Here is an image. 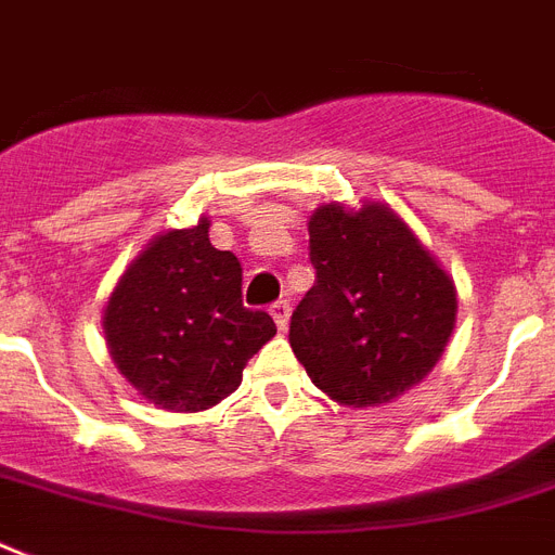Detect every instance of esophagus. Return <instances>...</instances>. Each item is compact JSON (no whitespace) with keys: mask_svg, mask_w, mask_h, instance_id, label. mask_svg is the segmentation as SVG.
I'll return each mask as SVG.
<instances>
[{"mask_svg":"<svg viewBox=\"0 0 555 555\" xmlns=\"http://www.w3.org/2000/svg\"><path fill=\"white\" fill-rule=\"evenodd\" d=\"M270 317L276 320L279 331H287V322H291V302H287V299H279V302L270 305Z\"/></svg>","mask_w":555,"mask_h":555,"instance_id":"obj_1","label":"esophagus"}]
</instances>
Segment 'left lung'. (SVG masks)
I'll use <instances>...</instances> for the list:
<instances>
[{
    "label": "left lung",
    "instance_id": "left-lung-1",
    "mask_svg": "<svg viewBox=\"0 0 555 555\" xmlns=\"http://www.w3.org/2000/svg\"><path fill=\"white\" fill-rule=\"evenodd\" d=\"M313 287L291 317V348L313 386L365 409L421 383L455 328V285L386 207L325 204L308 224Z\"/></svg>",
    "mask_w": 555,
    "mask_h": 555
}]
</instances>
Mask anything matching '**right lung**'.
Segmentation results:
<instances>
[{"label":"right lung","instance_id":"add662e5","mask_svg":"<svg viewBox=\"0 0 555 555\" xmlns=\"http://www.w3.org/2000/svg\"><path fill=\"white\" fill-rule=\"evenodd\" d=\"M117 369L150 403L201 412L233 395L242 371L276 334L270 313L242 305V261L209 244V221L146 247L106 308Z\"/></svg>","mask_w":555,"mask_h":555}]
</instances>
